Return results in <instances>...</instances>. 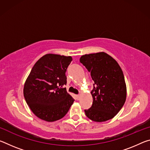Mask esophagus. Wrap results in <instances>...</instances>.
Returning <instances> with one entry per match:
<instances>
[{"instance_id": "34e87169", "label": "esophagus", "mask_w": 150, "mask_h": 150, "mask_svg": "<svg viewBox=\"0 0 150 150\" xmlns=\"http://www.w3.org/2000/svg\"><path fill=\"white\" fill-rule=\"evenodd\" d=\"M76 96H77V100H79L80 99V95H77Z\"/></svg>"}]
</instances>
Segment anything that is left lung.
<instances>
[{
  "mask_svg": "<svg viewBox=\"0 0 150 150\" xmlns=\"http://www.w3.org/2000/svg\"><path fill=\"white\" fill-rule=\"evenodd\" d=\"M80 62L91 73L94 81L93 105L85 110L91 120L105 122L117 115L126 98V85L117 62L105 52L85 54Z\"/></svg>",
  "mask_w": 150,
  "mask_h": 150,
  "instance_id": "1",
  "label": "left lung"
}]
</instances>
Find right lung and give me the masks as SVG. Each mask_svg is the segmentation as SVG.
<instances>
[{
  "label": "right lung",
  "instance_id": "obj_1",
  "mask_svg": "<svg viewBox=\"0 0 150 150\" xmlns=\"http://www.w3.org/2000/svg\"><path fill=\"white\" fill-rule=\"evenodd\" d=\"M72 61L71 56L46 54L35 63L24 87V96L33 113L43 120L54 122L65 116L74 99L63 86Z\"/></svg>",
  "mask_w": 150,
  "mask_h": 150
}]
</instances>
